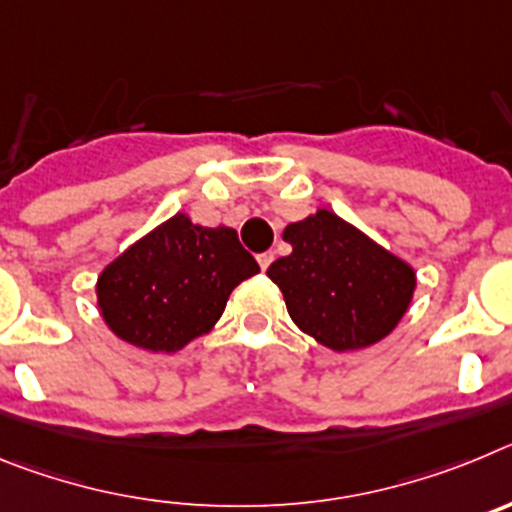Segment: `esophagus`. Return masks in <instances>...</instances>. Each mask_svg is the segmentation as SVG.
Here are the masks:
<instances>
[{"mask_svg":"<svg viewBox=\"0 0 512 512\" xmlns=\"http://www.w3.org/2000/svg\"><path fill=\"white\" fill-rule=\"evenodd\" d=\"M256 259H259V266L261 269H269V264L271 261H274V251H266V253H259V256H256Z\"/></svg>","mask_w":512,"mask_h":512,"instance_id":"esophagus-1","label":"esophagus"}]
</instances>
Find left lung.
<instances>
[{
  "instance_id": "1",
  "label": "left lung",
  "mask_w": 512,
  "mask_h": 512,
  "mask_svg": "<svg viewBox=\"0 0 512 512\" xmlns=\"http://www.w3.org/2000/svg\"><path fill=\"white\" fill-rule=\"evenodd\" d=\"M292 246L266 269L282 289L289 318L330 351H356L382 341L413 302L418 277L364 230L328 207L289 223Z\"/></svg>"
}]
</instances>
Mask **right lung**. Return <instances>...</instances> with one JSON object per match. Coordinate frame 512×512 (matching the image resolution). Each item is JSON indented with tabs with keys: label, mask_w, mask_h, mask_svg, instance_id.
Masks as SVG:
<instances>
[{
	"label": "right lung",
	"mask_w": 512,
	"mask_h": 512,
	"mask_svg": "<svg viewBox=\"0 0 512 512\" xmlns=\"http://www.w3.org/2000/svg\"><path fill=\"white\" fill-rule=\"evenodd\" d=\"M253 274L259 264L233 228L176 212L104 266L97 307L125 343L174 354L215 328L230 292Z\"/></svg>",
	"instance_id": "right-lung-1"
}]
</instances>
